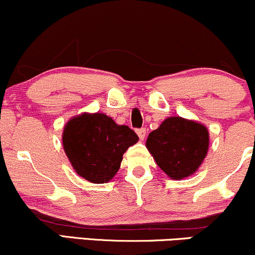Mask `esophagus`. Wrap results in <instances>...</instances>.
I'll return each instance as SVG.
<instances>
[{"label": "esophagus", "instance_id": "34e87169", "mask_svg": "<svg viewBox=\"0 0 255 255\" xmlns=\"http://www.w3.org/2000/svg\"><path fill=\"white\" fill-rule=\"evenodd\" d=\"M136 134L139 136L140 140H144L146 136V129L145 128H140V129H136Z\"/></svg>", "mask_w": 255, "mask_h": 255}]
</instances>
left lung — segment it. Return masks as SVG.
I'll list each match as a JSON object with an SVG mask.
<instances>
[{"label": "left lung", "mask_w": 255, "mask_h": 255, "mask_svg": "<svg viewBox=\"0 0 255 255\" xmlns=\"http://www.w3.org/2000/svg\"><path fill=\"white\" fill-rule=\"evenodd\" d=\"M209 141L204 125L172 116L148 134L146 147L169 177L181 180L198 170L207 154Z\"/></svg>", "instance_id": "1"}]
</instances>
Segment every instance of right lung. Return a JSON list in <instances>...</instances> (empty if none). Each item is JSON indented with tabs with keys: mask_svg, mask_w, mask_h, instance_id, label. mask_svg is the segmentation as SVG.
Segmentation results:
<instances>
[{
	"mask_svg": "<svg viewBox=\"0 0 255 255\" xmlns=\"http://www.w3.org/2000/svg\"><path fill=\"white\" fill-rule=\"evenodd\" d=\"M139 137L105 114H81L69 120L62 134L63 150L79 176L104 183L116 175L122 157Z\"/></svg>",
	"mask_w": 255,
	"mask_h": 255,
	"instance_id": "add662e5",
	"label": "right lung"
}]
</instances>
